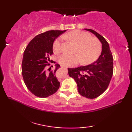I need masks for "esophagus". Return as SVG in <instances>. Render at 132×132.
I'll use <instances>...</instances> for the list:
<instances>
[{
	"instance_id": "esophagus-1",
	"label": "esophagus",
	"mask_w": 132,
	"mask_h": 132,
	"mask_svg": "<svg viewBox=\"0 0 132 132\" xmlns=\"http://www.w3.org/2000/svg\"><path fill=\"white\" fill-rule=\"evenodd\" d=\"M61 68H65V69H67L68 68H67V67H64V66H61Z\"/></svg>"
}]
</instances>
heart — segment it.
Wrapping results in <instances>:
<instances>
[{
	"mask_svg": "<svg viewBox=\"0 0 132 132\" xmlns=\"http://www.w3.org/2000/svg\"><path fill=\"white\" fill-rule=\"evenodd\" d=\"M64 37L77 45L74 55L64 54L58 58L62 65L70 67L77 65L82 61V63L88 64L93 63L99 57L102 50V45L97 38L91 37L89 33L75 30L70 32ZM62 37L56 38L53 44V50L55 53H60Z\"/></svg>",
	"mask_w": 132,
	"mask_h": 132,
	"instance_id": "1",
	"label": "heart"
}]
</instances>
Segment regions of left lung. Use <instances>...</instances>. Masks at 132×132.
<instances>
[{
  "label": "left lung",
  "instance_id": "1",
  "mask_svg": "<svg viewBox=\"0 0 132 132\" xmlns=\"http://www.w3.org/2000/svg\"><path fill=\"white\" fill-rule=\"evenodd\" d=\"M93 33L102 44L99 58L91 64L77 68H69V76L77 84L78 91L82 96L95 99L104 92L113 75V56L108 42L102 36L90 29H85Z\"/></svg>",
  "mask_w": 132,
  "mask_h": 132
}]
</instances>
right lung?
I'll return each instance as SVG.
<instances>
[{
  "label": "right lung",
  "instance_id": "add662e5",
  "mask_svg": "<svg viewBox=\"0 0 132 132\" xmlns=\"http://www.w3.org/2000/svg\"><path fill=\"white\" fill-rule=\"evenodd\" d=\"M66 31L49 30L33 38L24 52L21 68L22 75L28 89L39 97H47L54 94L60 87V83L55 72L60 68L55 64L53 70L49 66L50 56L53 54V45L55 39Z\"/></svg>",
  "mask_w": 132,
  "mask_h": 132
}]
</instances>
